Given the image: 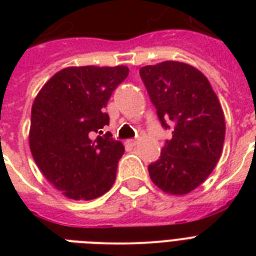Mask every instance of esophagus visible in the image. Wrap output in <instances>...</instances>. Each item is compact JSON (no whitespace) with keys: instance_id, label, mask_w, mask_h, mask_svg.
Returning <instances> with one entry per match:
<instances>
[{"instance_id":"obj_1","label":"esophagus","mask_w":256,"mask_h":256,"mask_svg":"<svg viewBox=\"0 0 256 256\" xmlns=\"http://www.w3.org/2000/svg\"><path fill=\"white\" fill-rule=\"evenodd\" d=\"M128 144L132 145V146H136V145L138 144V141H137V140H128Z\"/></svg>"}]
</instances>
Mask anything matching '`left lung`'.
<instances>
[{
  "label": "left lung",
  "mask_w": 256,
  "mask_h": 256,
  "mask_svg": "<svg viewBox=\"0 0 256 256\" xmlns=\"http://www.w3.org/2000/svg\"><path fill=\"white\" fill-rule=\"evenodd\" d=\"M162 126L170 128L160 158L148 166L150 180L163 192L181 196L206 181L220 160L225 116L208 79L198 68L163 62L140 68Z\"/></svg>",
  "instance_id": "8db88e82"
}]
</instances>
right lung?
Instances as JSON below:
<instances>
[{
    "mask_svg": "<svg viewBox=\"0 0 256 256\" xmlns=\"http://www.w3.org/2000/svg\"><path fill=\"white\" fill-rule=\"evenodd\" d=\"M126 66L67 67L54 74L31 108L30 150L54 188L74 200H93L116 178L124 146L102 134L106 102L128 78Z\"/></svg>",
    "mask_w": 256,
    "mask_h": 256,
    "instance_id": "right-lung-1",
    "label": "right lung"
}]
</instances>
